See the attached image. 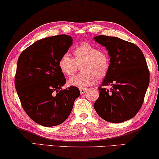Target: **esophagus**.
I'll return each instance as SVG.
<instances>
[{"mask_svg":"<svg viewBox=\"0 0 159 159\" xmlns=\"http://www.w3.org/2000/svg\"><path fill=\"white\" fill-rule=\"evenodd\" d=\"M87 89H80V93H81V94H83L84 93H85L86 91H87Z\"/></svg>","mask_w":159,"mask_h":159,"instance_id":"1","label":"esophagus"}]
</instances>
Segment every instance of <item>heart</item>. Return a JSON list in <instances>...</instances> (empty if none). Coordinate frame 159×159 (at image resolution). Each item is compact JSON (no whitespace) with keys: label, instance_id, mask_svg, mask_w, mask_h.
Segmentation results:
<instances>
[{"label":"heart","instance_id":"1","mask_svg":"<svg viewBox=\"0 0 159 159\" xmlns=\"http://www.w3.org/2000/svg\"><path fill=\"white\" fill-rule=\"evenodd\" d=\"M74 58L63 54L60 58L58 66L62 74L73 75L82 66L83 73L70 78L68 84L74 87L84 89L92 85L96 78L102 80L108 73L110 58L104 51L99 50L94 45L88 43L80 44L73 51Z\"/></svg>","mask_w":159,"mask_h":159}]
</instances>
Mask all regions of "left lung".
I'll return each mask as SVG.
<instances>
[{
  "instance_id": "obj_1",
  "label": "left lung",
  "mask_w": 159,
  "mask_h": 159,
  "mask_svg": "<svg viewBox=\"0 0 159 159\" xmlns=\"http://www.w3.org/2000/svg\"><path fill=\"white\" fill-rule=\"evenodd\" d=\"M93 39L106 48L111 58L108 73L99 88V99L93 107L109 122L129 120L142 107L150 83L144 54L136 45L116 37L99 35ZM109 85L111 89H105Z\"/></svg>"
}]
</instances>
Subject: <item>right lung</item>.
Instances as JSON below:
<instances>
[{
  "label": "right lung",
  "instance_id": "obj_1",
  "mask_svg": "<svg viewBox=\"0 0 159 159\" xmlns=\"http://www.w3.org/2000/svg\"><path fill=\"white\" fill-rule=\"evenodd\" d=\"M69 35L40 39L25 48L17 60L15 89L23 108L38 124L52 127L62 124L71 112L79 89L66 83L58 66L60 58L73 43Z\"/></svg>",
  "mask_w": 159,
  "mask_h": 159
}]
</instances>
